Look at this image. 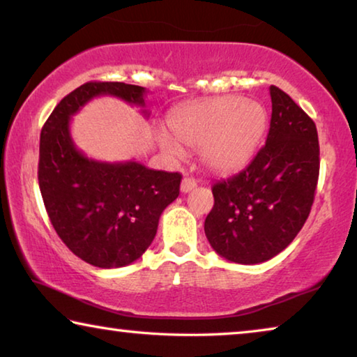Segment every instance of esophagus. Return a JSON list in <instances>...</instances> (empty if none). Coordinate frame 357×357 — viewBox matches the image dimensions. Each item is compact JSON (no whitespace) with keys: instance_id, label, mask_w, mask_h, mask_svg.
<instances>
[{"instance_id":"1","label":"esophagus","mask_w":357,"mask_h":357,"mask_svg":"<svg viewBox=\"0 0 357 357\" xmlns=\"http://www.w3.org/2000/svg\"><path fill=\"white\" fill-rule=\"evenodd\" d=\"M197 187V181L193 178H184L183 183H181V192L183 193H187L190 192L192 189H195Z\"/></svg>"}]
</instances>
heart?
I'll return each instance as SVG.
<instances>
[{
    "label": "heart",
    "mask_w": 357,
    "mask_h": 357,
    "mask_svg": "<svg viewBox=\"0 0 357 357\" xmlns=\"http://www.w3.org/2000/svg\"><path fill=\"white\" fill-rule=\"evenodd\" d=\"M266 128L268 113L261 104L241 96H220L179 108L170 118L172 134L177 142L165 132L159 134V142L173 157L183 155L181 144L200 149L202 162L209 170L234 173L255 157Z\"/></svg>",
    "instance_id": "1"
}]
</instances>
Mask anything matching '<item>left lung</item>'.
Listing matches in <instances>:
<instances>
[{
	"label": "left lung",
	"instance_id": "8db88e82",
	"mask_svg": "<svg viewBox=\"0 0 357 357\" xmlns=\"http://www.w3.org/2000/svg\"><path fill=\"white\" fill-rule=\"evenodd\" d=\"M273 100L266 144L243 172L213 185L204 220L213 249L228 261H268L296 238L310 214L319 174L317 126L287 93Z\"/></svg>",
	"mask_w": 357,
	"mask_h": 357
}]
</instances>
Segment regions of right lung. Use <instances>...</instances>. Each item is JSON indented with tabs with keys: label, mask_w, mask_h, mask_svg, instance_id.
Returning a JSON list of instances; mask_svg holds the SVG:
<instances>
[{
	"label": "right lung",
	"mask_w": 357,
	"mask_h": 357,
	"mask_svg": "<svg viewBox=\"0 0 357 357\" xmlns=\"http://www.w3.org/2000/svg\"><path fill=\"white\" fill-rule=\"evenodd\" d=\"M144 94L137 84L88 82L59 102L40 132L38 179L52 225L72 253L102 269L128 266L143 255L160 214L179 195L181 174L134 160L88 159L72 140L70 116L98 96L144 107Z\"/></svg>",
	"instance_id": "right-lung-1"
}]
</instances>
